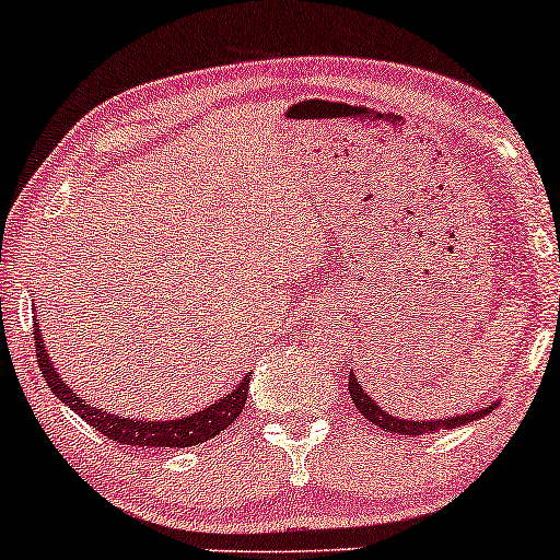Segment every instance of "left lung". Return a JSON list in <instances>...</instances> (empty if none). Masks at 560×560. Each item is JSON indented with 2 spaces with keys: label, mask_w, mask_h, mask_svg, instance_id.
<instances>
[{
  "label": "left lung",
  "mask_w": 560,
  "mask_h": 560,
  "mask_svg": "<svg viewBox=\"0 0 560 560\" xmlns=\"http://www.w3.org/2000/svg\"><path fill=\"white\" fill-rule=\"evenodd\" d=\"M347 388H350L352 404L358 406V411L368 419V422H373L377 430H386L394 434H409V438H419V434H430L438 430H455V427L468 424V422H474V419L486 417V413L493 411L499 406V401H491L489 406H483V409H476L470 413H455V417H447V419H427V422H413V419L394 417V413H388L381 404H375V398H370V394L362 388V383L358 381V375H354L352 370H350V386Z\"/></svg>",
  "instance_id": "obj_1"
}]
</instances>
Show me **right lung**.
I'll use <instances>...</instances> for the list:
<instances>
[{"label": "right lung", "mask_w": 560, "mask_h": 560, "mask_svg": "<svg viewBox=\"0 0 560 560\" xmlns=\"http://www.w3.org/2000/svg\"><path fill=\"white\" fill-rule=\"evenodd\" d=\"M33 334H35V354H38V365L46 377L48 388L54 390L58 401H63L71 411L79 413L86 424H92L94 430L103 432L105 438L122 445H136V447H192L200 442H208L215 438L218 432L226 430L229 424L236 422V417L242 413L246 404V390H249V375H244V381L231 390V394L221 396L206 409L190 413V417H177L166 419V422H147V419L136 417H118L100 406H92L86 398H82L69 388V383L58 375L54 360L48 358L46 345H43L38 316L33 318Z\"/></svg>", "instance_id": "right-lung-1"}]
</instances>
